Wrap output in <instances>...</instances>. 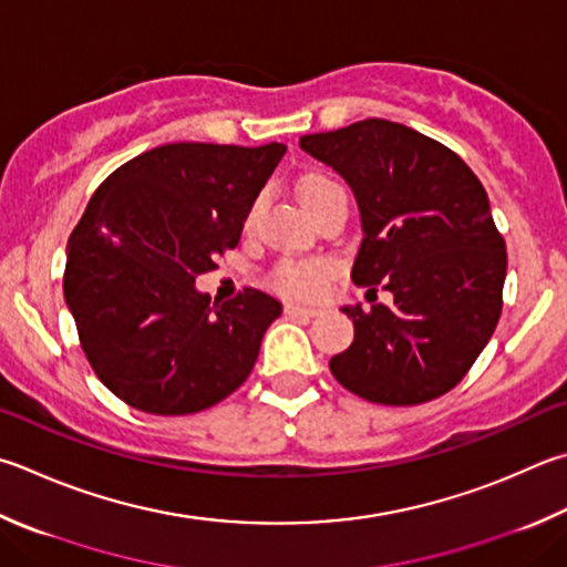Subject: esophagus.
Returning <instances> with one entry per match:
<instances>
[{"label":"esophagus","instance_id":"esophagus-1","mask_svg":"<svg viewBox=\"0 0 567 567\" xmlns=\"http://www.w3.org/2000/svg\"><path fill=\"white\" fill-rule=\"evenodd\" d=\"M285 312L295 315V317H317L319 315L317 307H305V305H295V302H287Z\"/></svg>","mask_w":567,"mask_h":567}]
</instances>
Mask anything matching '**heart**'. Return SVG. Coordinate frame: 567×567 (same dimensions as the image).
Segmentation results:
<instances>
[{
    "label": "heart",
    "instance_id": "obj_1",
    "mask_svg": "<svg viewBox=\"0 0 567 567\" xmlns=\"http://www.w3.org/2000/svg\"><path fill=\"white\" fill-rule=\"evenodd\" d=\"M334 193H344V188L327 176H310L300 185V200L305 205V210H312L317 203H322L327 195ZM250 220L252 210L248 215V223ZM329 270H332V267L324 260H282L272 267L270 282L285 295L300 297V300H312V297L322 292Z\"/></svg>",
    "mask_w": 567,
    "mask_h": 567
}]
</instances>
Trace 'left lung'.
I'll list each match as a JSON object with an SVG mask.
<instances>
[{
	"label": "left lung",
	"mask_w": 567,
	"mask_h": 567,
	"mask_svg": "<svg viewBox=\"0 0 567 567\" xmlns=\"http://www.w3.org/2000/svg\"><path fill=\"white\" fill-rule=\"evenodd\" d=\"M300 148L357 198L364 238L354 285L394 295L369 312L342 307L354 342L329 359L334 379L386 406L446 394L488 344L506 282V243L476 173L444 143L384 118L310 133Z\"/></svg>",
	"instance_id": "8db88e82"
}]
</instances>
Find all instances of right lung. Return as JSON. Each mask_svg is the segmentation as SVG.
Returning <instances> with one entry per match:
<instances>
[{"label":"right lung","mask_w":567,"mask_h":567,"mask_svg":"<svg viewBox=\"0 0 567 567\" xmlns=\"http://www.w3.org/2000/svg\"><path fill=\"white\" fill-rule=\"evenodd\" d=\"M282 143H168L116 168L66 248L64 297L91 369L128 406L195 414L250 377L282 305L245 287L228 302L195 277L240 243Z\"/></svg>","instance_id":"1"}]
</instances>
